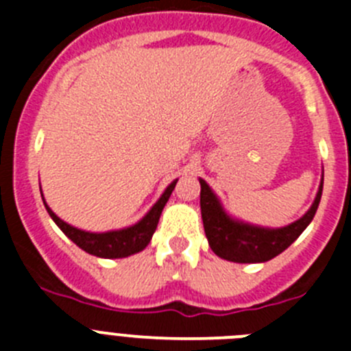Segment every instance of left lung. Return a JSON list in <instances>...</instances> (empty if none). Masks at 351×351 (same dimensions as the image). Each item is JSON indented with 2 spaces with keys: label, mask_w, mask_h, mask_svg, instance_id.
I'll use <instances>...</instances> for the list:
<instances>
[{
  "label": "left lung",
  "mask_w": 351,
  "mask_h": 351,
  "mask_svg": "<svg viewBox=\"0 0 351 351\" xmlns=\"http://www.w3.org/2000/svg\"><path fill=\"white\" fill-rule=\"evenodd\" d=\"M198 181H200V210H202L204 230L210 250L219 258L237 263L267 262L283 253L313 221L324 190V181H322L315 202L300 219L281 228H263L228 216L209 184L204 179Z\"/></svg>",
  "instance_id": "left-lung-1"
}]
</instances>
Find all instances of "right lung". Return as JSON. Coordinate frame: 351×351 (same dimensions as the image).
I'll return each instance as SVG.
<instances>
[{"instance_id": "right-lung-1", "label": "right lung", "mask_w": 351, "mask_h": 351, "mask_svg": "<svg viewBox=\"0 0 351 351\" xmlns=\"http://www.w3.org/2000/svg\"><path fill=\"white\" fill-rule=\"evenodd\" d=\"M176 182H178V179L167 186V190L163 191L160 200L151 207V210L145 214L141 221L128 226V228L101 232V234L80 230V228L68 225V223L63 221L60 216H56V214L52 213V209L47 206L45 200H43V204H45V209H47L49 216L54 219L56 225L60 226L61 230H63V234L66 235L68 239H71L80 250H84L86 253H89V255L100 256V258H125V256L135 255V253L142 251L149 243H151V237H153L154 230H156L158 226V221H160L161 210H163L165 204L169 202L170 195H172L173 188H176Z\"/></svg>"}]
</instances>
